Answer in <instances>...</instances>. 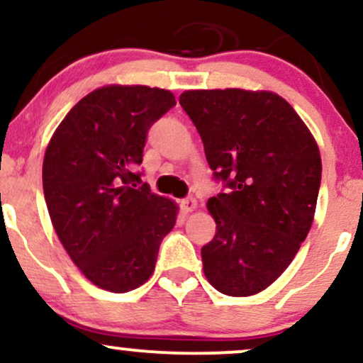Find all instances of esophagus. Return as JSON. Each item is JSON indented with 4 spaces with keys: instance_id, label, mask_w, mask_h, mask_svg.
Returning <instances> with one entry per match:
<instances>
[{
    "instance_id": "obj_1",
    "label": "esophagus",
    "mask_w": 363,
    "mask_h": 363,
    "mask_svg": "<svg viewBox=\"0 0 363 363\" xmlns=\"http://www.w3.org/2000/svg\"><path fill=\"white\" fill-rule=\"evenodd\" d=\"M196 205H198V203H196V199L193 198V196H189V198H184L181 201L182 210H184L186 213H189V211H194L196 210Z\"/></svg>"
}]
</instances>
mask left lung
<instances>
[{
	"instance_id": "obj_1",
	"label": "left lung",
	"mask_w": 363,
	"mask_h": 363,
	"mask_svg": "<svg viewBox=\"0 0 363 363\" xmlns=\"http://www.w3.org/2000/svg\"><path fill=\"white\" fill-rule=\"evenodd\" d=\"M179 104L225 189L208 199L216 234L201 249L203 272L225 295L257 294L309 234L323 169L318 143L273 91L187 90Z\"/></svg>"
}]
</instances>
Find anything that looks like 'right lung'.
Wrapping results in <instances>:
<instances>
[{
	"label": "right lung",
	"instance_id": "add662e5",
	"mask_svg": "<svg viewBox=\"0 0 363 363\" xmlns=\"http://www.w3.org/2000/svg\"><path fill=\"white\" fill-rule=\"evenodd\" d=\"M176 106L169 90L109 85L83 97L54 131L43 186L62 247L94 285L124 294L155 269L177 205L141 182L148 129Z\"/></svg>",
	"mask_w": 363,
	"mask_h": 363
}]
</instances>
